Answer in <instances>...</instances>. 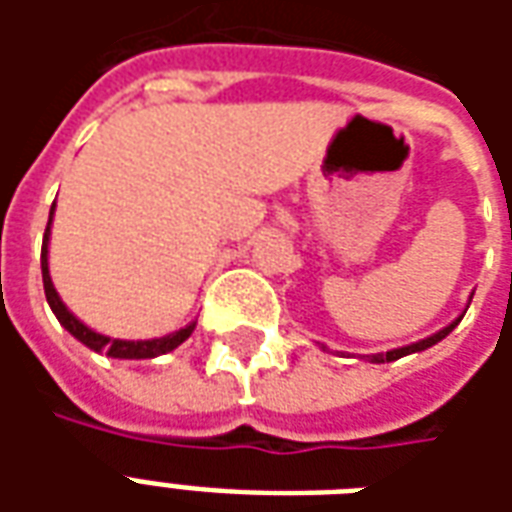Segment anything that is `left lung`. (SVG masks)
Listing matches in <instances>:
<instances>
[{
    "label": "left lung",
    "mask_w": 512,
    "mask_h": 512,
    "mask_svg": "<svg viewBox=\"0 0 512 512\" xmlns=\"http://www.w3.org/2000/svg\"><path fill=\"white\" fill-rule=\"evenodd\" d=\"M461 323V318L458 321H452L450 326H444L441 332L436 334H430V337H425V340H419V343H411L406 345V348H395V351H386V354H373V356H367V362H373V365H384V362H395V359H400V356H408V354H419V351H425V348H430V345H436L441 343L447 334L455 329Z\"/></svg>",
    "instance_id": "1"
}]
</instances>
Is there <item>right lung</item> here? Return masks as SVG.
<instances>
[{
  "instance_id": "1",
  "label": "right lung",
  "mask_w": 512,
  "mask_h": 512,
  "mask_svg": "<svg viewBox=\"0 0 512 512\" xmlns=\"http://www.w3.org/2000/svg\"><path fill=\"white\" fill-rule=\"evenodd\" d=\"M57 205V202H54ZM54 205H51L49 213V227H46V235H43V252H40V271H43V290H46V301H49L51 312L57 315V321L68 329V332L79 340L82 345H87L95 354H106L112 359H156L161 354H169L175 351L180 343H186L194 332L197 321L186 323L183 329L172 334H164V337H153V340H120V337H106V334L95 332L87 323H82L76 315H73L65 301L60 299V293L54 288L49 274V238H51V219H54Z\"/></svg>"
}]
</instances>
